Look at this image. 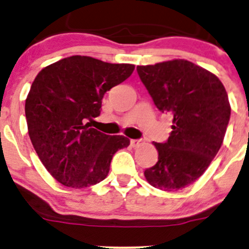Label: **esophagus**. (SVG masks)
I'll use <instances>...</instances> for the list:
<instances>
[{"label": "esophagus", "instance_id": "esophagus-1", "mask_svg": "<svg viewBox=\"0 0 249 249\" xmlns=\"http://www.w3.org/2000/svg\"><path fill=\"white\" fill-rule=\"evenodd\" d=\"M130 143H131L132 147L136 148V147H140V145L142 144L143 141L142 140H131V141H130Z\"/></svg>", "mask_w": 249, "mask_h": 249}]
</instances>
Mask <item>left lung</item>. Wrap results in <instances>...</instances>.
I'll use <instances>...</instances> for the list:
<instances>
[{
  "label": "left lung",
  "mask_w": 249,
  "mask_h": 249,
  "mask_svg": "<svg viewBox=\"0 0 249 249\" xmlns=\"http://www.w3.org/2000/svg\"><path fill=\"white\" fill-rule=\"evenodd\" d=\"M136 70L157 108L173 118L166 142L154 143L159 157L145 179L166 192L183 189L206 171L222 145L231 112L227 90L217 76L187 60Z\"/></svg>",
  "instance_id": "left-lung-1"
}]
</instances>
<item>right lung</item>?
I'll list each match as a JSON object with an SVG mask.
<instances>
[{
	"mask_svg": "<svg viewBox=\"0 0 249 249\" xmlns=\"http://www.w3.org/2000/svg\"><path fill=\"white\" fill-rule=\"evenodd\" d=\"M135 66L108 64L90 56L65 57L35 78L25 115L30 139L42 164L61 184L85 188L109 172L115 152L130 144L91 127L104 95L127 79Z\"/></svg>",
	"mask_w": 249,
	"mask_h": 249,
	"instance_id": "obj_1",
	"label": "right lung"
}]
</instances>
